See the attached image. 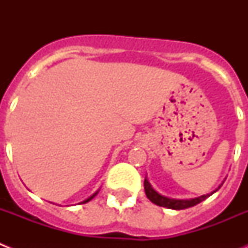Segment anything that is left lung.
<instances>
[{
  "label": "left lung",
  "mask_w": 248,
  "mask_h": 248,
  "mask_svg": "<svg viewBox=\"0 0 248 248\" xmlns=\"http://www.w3.org/2000/svg\"><path fill=\"white\" fill-rule=\"evenodd\" d=\"M221 185H222V184H221ZM220 186H218V189H220ZM144 189H145L146 198H148L151 202L155 203V205L157 206H163V207H168V209L172 210H184L187 209V207H192V206L200 203L201 201L206 200L209 196H211L212 194H215V192L218 190L216 189L214 190L211 194L202 195V196H199V198L189 199V200H180V199H170L166 198V196H163V195H160L159 192H156L153 187H151L150 183H149L146 179L144 180Z\"/></svg>",
  "instance_id": "obj_1"
}]
</instances>
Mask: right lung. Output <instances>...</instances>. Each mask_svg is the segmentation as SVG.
<instances>
[{
  "label": "right lung",
  "mask_w": 248,
  "mask_h": 248,
  "mask_svg": "<svg viewBox=\"0 0 248 248\" xmlns=\"http://www.w3.org/2000/svg\"><path fill=\"white\" fill-rule=\"evenodd\" d=\"M97 194H98V191H97V192H95V194H93V195H92L91 198H88V199H87V200H84V201H83V202H82V203H85V202H88V201H91V200H92V199H93V198H94V196H95V195H97Z\"/></svg>",
  "instance_id": "obj_1"
}]
</instances>
